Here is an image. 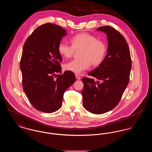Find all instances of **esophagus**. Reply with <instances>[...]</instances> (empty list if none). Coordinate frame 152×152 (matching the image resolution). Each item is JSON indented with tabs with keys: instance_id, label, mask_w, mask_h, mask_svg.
I'll return each mask as SVG.
<instances>
[{
	"instance_id": "esophagus-1",
	"label": "esophagus",
	"mask_w": 152,
	"mask_h": 152,
	"mask_svg": "<svg viewBox=\"0 0 152 152\" xmlns=\"http://www.w3.org/2000/svg\"><path fill=\"white\" fill-rule=\"evenodd\" d=\"M75 76H76V78L77 79V80H80L81 79V77H80V76L79 75H77V74H76L75 75Z\"/></svg>"
}]
</instances>
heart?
<instances>
[{
	"instance_id": "obj_1",
	"label": "heart",
	"mask_w": 152,
	"mask_h": 152,
	"mask_svg": "<svg viewBox=\"0 0 152 152\" xmlns=\"http://www.w3.org/2000/svg\"><path fill=\"white\" fill-rule=\"evenodd\" d=\"M71 45L61 42L58 45L59 54L65 58L72 56L75 51H80L78 60H73L64 65L66 71L80 73L89 68L91 64L94 66L100 64L103 61L107 47L102 40L96 36L86 32L80 33L71 39Z\"/></svg>"
}]
</instances>
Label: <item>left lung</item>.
I'll return each mask as SVG.
<instances>
[{
    "label": "left lung",
    "instance_id": "8db88e82",
    "mask_svg": "<svg viewBox=\"0 0 152 152\" xmlns=\"http://www.w3.org/2000/svg\"><path fill=\"white\" fill-rule=\"evenodd\" d=\"M97 30L107 35V53L99 66L88 73L93 78L82 79L81 94L84 107L99 115L115 108L121 100L129 81L132 60L128 43L118 31L107 26Z\"/></svg>",
    "mask_w": 152,
    "mask_h": 152
}]
</instances>
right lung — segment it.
I'll use <instances>...</instances> for the list:
<instances>
[{
	"label": "right lung",
	"instance_id": "1",
	"mask_svg": "<svg viewBox=\"0 0 152 152\" xmlns=\"http://www.w3.org/2000/svg\"><path fill=\"white\" fill-rule=\"evenodd\" d=\"M66 32L58 25L46 23L35 29L23 46L20 63L23 88L32 106L44 113L61 108L65 91L76 81L72 72L61 74L58 45Z\"/></svg>",
	"mask_w": 152,
	"mask_h": 152
}]
</instances>
